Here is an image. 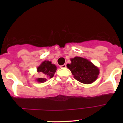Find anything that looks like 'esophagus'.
Returning <instances> with one entry per match:
<instances>
[{"instance_id":"esophagus-1","label":"esophagus","mask_w":123,"mask_h":123,"mask_svg":"<svg viewBox=\"0 0 123 123\" xmlns=\"http://www.w3.org/2000/svg\"><path fill=\"white\" fill-rule=\"evenodd\" d=\"M66 67H67V65H65V64H64V65L60 66V68H65Z\"/></svg>"}]
</instances>
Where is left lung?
I'll use <instances>...</instances> for the list:
<instances>
[{
  "instance_id": "left-lung-1",
  "label": "left lung",
  "mask_w": 123,
  "mask_h": 123,
  "mask_svg": "<svg viewBox=\"0 0 123 123\" xmlns=\"http://www.w3.org/2000/svg\"><path fill=\"white\" fill-rule=\"evenodd\" d=\"M71 63L67 64L74 78L81 83L90 84L98 78L99 69L89 60L80 56L71 58Z\"/></svg>"
}]
</instances>
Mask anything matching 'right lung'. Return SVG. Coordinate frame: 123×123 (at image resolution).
I'll return each instance as SVG.
<instances>
[{"label":"right lung","mask_w":123,"mask_h":123,"mask_svg":"<svg viewBox=\"0 0 123 123\" xmlns=\"http://www.w3.org/2000/svg\"><path fill=\"white\" fill-rule=\"evenodd\" d=\"M38 73H40L42 75V78H37L36 79L38 82H44L49 79L53 78L56 72V67L55 65L52 64L49 61H44L37 68Z\"/></svg>","instance_id":"obj_1"}]
</instances>
